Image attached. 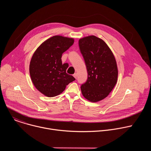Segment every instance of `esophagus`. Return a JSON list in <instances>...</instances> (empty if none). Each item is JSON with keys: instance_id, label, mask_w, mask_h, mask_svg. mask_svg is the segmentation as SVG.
Segmentation results:
<instances>
[{"instance_id": "1", "label": "esophagus", "mask_w": 151, "mask_h": 151, "mask_svg": "<svg viewBox=\"0 0 151 151\" xmlns=\"http://www.w3.org/2000/svg\"><path fill=\"white\" fill-rule=\"evenodd\" d=\"M76 79V78H77V73H75L74 74H73V75Z\"/></svg>"}]
</instances>
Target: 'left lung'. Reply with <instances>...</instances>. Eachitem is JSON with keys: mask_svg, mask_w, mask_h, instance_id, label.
<instances>
[{"mask_svg": "<svg viewBox=\"0 0 151 151\" xmlns=\"http://www.w3.org/2000/svg\"><path fill=\"white\" fill-rule=\"evenodd\" d=\"M79 47L88 72L87 81L81 87L82 94L90 101H99L109 94L117 82L115 58L106 42L95 36L80 39Z\"/></svg>", "mask_w": 151, "mask_h": 151, "instance_id": "obj_1", "label": "left lung"}]
</instances>
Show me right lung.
<instances>
[{
    "instance_id": "obj_1",
    "label": "right lung",
    "mask_w": 151,
    "mask_h": 151,
    "mask_svg": "<svg viewBox=\"0 0 151 151\" xmlns=\"http://www.w3.org/2000/svg\"><path fill=\"white\" fill-rule=\"evenodd\" d=\"M73 43V38L54 36L43 42L34 52L29 66L31 79L36 88L45 96L59 95L66 85L75 80L66 73L68 64L61 61L62 54Z\"/></svg>"
}]
</instances>
